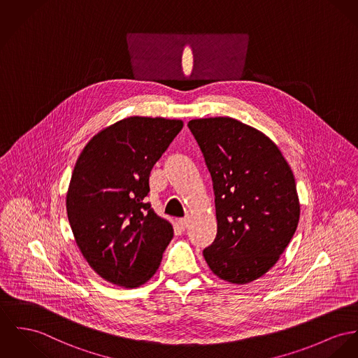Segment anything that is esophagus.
Instances as JSON below:
<instances>
[{
  "instance_id": "obj_1",
  "label": "esophagus",
  "mask_w": 358,
  "mask_h": 358,
  "mask_svg": "<svg viewBox=\"0 0 358 358\" xmlns=\"http://www.w3.org/2000/svg\"><path fill=\"white\" fill-rule=\"evenodd\" d=\"M177 223H178V226L181 227V229H185L187 226H188V223H189V220L185 217V218H180V220H177Z\"/></svg>"
}]
</instances>
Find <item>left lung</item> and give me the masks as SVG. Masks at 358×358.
<instances>
[{"mask_svg":"<svg viewBox=\"0 0 358 358\" xmlns=\"http://www.w3.org/2000/svg\"><path fill=\"white\" fill-rule=\"evenodd\" d=\"M213 178L218 231L203 250L215 275L245 285L264 275L300 220L293 171L275 143L231 117L188 122Z\"/></svg>","mask_w":358,"mask_h":358,"instance_id":"1","label":"left lung"}]
</instances>
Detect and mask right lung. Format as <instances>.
I'll return each mask as SVG.
<instances>
[{
  "label": "right lung",
  "instance_id": "obj_1",
  "mask_svg": "<svg viewBox=\"0 0 358 358\" xmlns=\"http://www.w3.org/2000/svg\"><path fill=\"white\" fill-rule=\"evenodd\" d=\"M181 120L134 115L83 148L66 193L75 241L105 280L138 287L157 273L173 226L145 203L150 173L182 129Z\"/></svg>",
  "mask_w": 358,
  "mask_h": 358
}]
</instances>
